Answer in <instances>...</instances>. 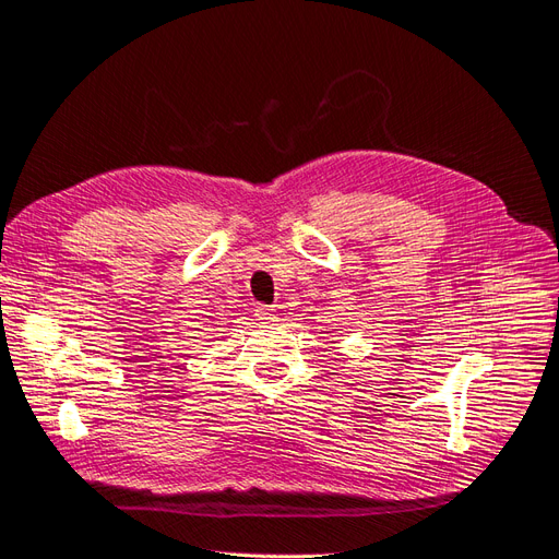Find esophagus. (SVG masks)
<instances>
[{"label":"esophagus","mask_w":559,"mask_h":559,"mask_svg":"<svg viewBox=\"0 0 559 559\" xmlns=\"http://www.w3.org/2000/svg\"><path fill=\"white\" fill-rule=\"evenodd\" d=\"M255 316H258V320L272 322V320L276 318V309H274V306H264V304H260V306H255Z\"/></svg>","instance_id":"esophagus-1"}]
</instances>
